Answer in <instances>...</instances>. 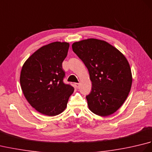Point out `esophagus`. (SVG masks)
<instances>
[{
    "label": "esophagus",
    "mask_w": 152,
    "mask_h": 152,
    "mask_svg": "<svg viewBox=\"0 0 152 152\" xmlns=\"http://www.w3.org/2000/svg\"><path fill=\"white\" fill-rule=\"evenodd\" d=\"M74 85H75L76 88H79L80 86V83H76Z\"/></svg>",
    "instance_id": "esophagus-1"
}]
</instances>
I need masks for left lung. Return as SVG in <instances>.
<instances>
[{
  "instance_id": "1",
  "label": "left lung",
  "mask_w": 152,
  "mask_h": 152,
  "mask_svg": "<svg viewBox=\"0 0 152 152\" xmlns=\"http://www.w3.org/2000/svg\"><path fill=\"white\" fill-rule=\"evenodd\" d=\"M72 48L88 69L92 82L91 91L86 96L89 110L104 117L114 114L131 88L133 78L128 61L117 48L95 38L76 42Z\"/></svg>"
}]
</instances>
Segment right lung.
Returning a JSON list of instances; mask_svg holds the SVG:
<instances>
[{"label": "right lung", "instance_id": "right-lung-1", "mask_svg": "<svg viewBox=\"0 0 152 152\" xmlns=\"http://www.w3.org/2000/svg\"><path fill=\"white\" fill-rule=\"evenodd\" d=\"M69 43L55 42L39 48L25 61L20 74L25 97L38 112L55 116L65 110L74 88L63 82L62 63Z\"/></svg>", "mask_w": 152, "mask_h": 152}]
</instances>
